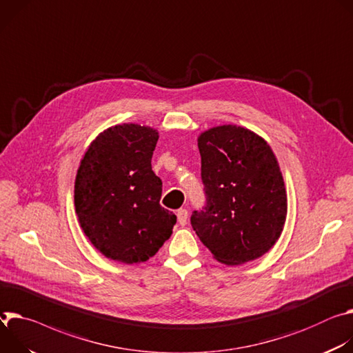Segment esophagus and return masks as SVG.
I'll return each mask as SVG.
<instances>
[{"instance_id": "obj_1", "label": "esophagus", "mask_w": 353, "mask_h": 353, "mask_svg": "<svg viewBox=\"0 0 353 353\" xmlns=\"http://www.w3.org/2000/svg\"><path fill=\"white\" fill-rule=\"evenodd\" d=\"M176 217H178V223L181 225H185L186 224V220H188V210L186 209H179L176 212Z\"/></svg>"}]
</instances>
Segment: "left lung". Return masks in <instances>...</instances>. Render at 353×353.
Wrapping results in <instances>:
<instances>
[{
	"label": "left lung",
	"instance_id": "left-lung-1",
	"mask_svg": "<svg viewBox=\"0 0 353 353\" xmlns=\"http://www.w3.org/2000/svg\"><path fill=\"white\" fill-rule=\"evenodd\" d=\"M206 205L190 224L213 256L241 265L268 252L281 237L288 196L269 144L254 132L224 125L198 139Z\"/></svg>",
	"mask_w": 353,
	"mask_h": 353
}]
</instances>
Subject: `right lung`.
Listing matches in <instances>:
<instances>
[{"label":"right lung","mask_w":353,"mask_h":353,"mask_svg":"<svg viewBox=\"0 0 353 353\" xmlns=\"http://www.w3.org/2000/svg\"><path fill=\"white\" fill-rule=\"evenodd\" d=\"M157 140L159 132L148 126H112L91 143L77 171L74 205L80 225L113 261H147L176 223L160 205L163 182L151 168Z\"/></svg>","instance_id":"obj_1"}]
</instances>
